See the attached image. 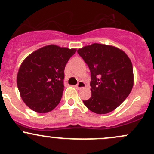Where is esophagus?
<instances>
[{"label":"esophagus","mask_w":154,"mask_h":154,"mask_svg":"<svg viewBox=\"0 0 154 154\" xmlns=\"http://www.w3.org/2000/svg\"><path fill=\"white\" fill-rule=\"evenodd\" d=\"M85 87H86V84L84 82H82V81H79V83L75 85V88H76L77 90H81V89H83Z\"/></svg>","instance_id":"1"}]
</instances>
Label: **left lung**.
I'll return each mask as SVG.
<instances>
[{"label": "left lung", "instance_id": "obj_1", "mask_svg": "<svg viewBox=\"0 0 154 154\" xmlns=\"http://www.w3.org/2000/svg\"><path fill=\"white\" fill-rule=\"evenodd\" d=\"M91 72V95L84 104L92 112L107 114L125 100L134 85L131 61L123 50L93 43L78 49Z\"/></svg>", "mask_w": 154, "mask_h": 154}]
</instances>
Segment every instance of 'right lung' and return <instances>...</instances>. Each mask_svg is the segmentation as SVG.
I'll use <instances>...</instances> for the list:
<instances>
[{"instance_id":"1","label":"right lung","mask_w":154,"mask_h":154,"mask_svg":"<svg viewBox=\"0 0 154 154\" xmlns=\"http://www.w3.org/2000/svg\"><path fill=\"white\" fill-rule=\"evenodd\" d=\"M75 48L48 45L31 53L18 70L17 84L23 101L37 113H48L59 103L65 65Z\"/></svg>"}]
</instances>
